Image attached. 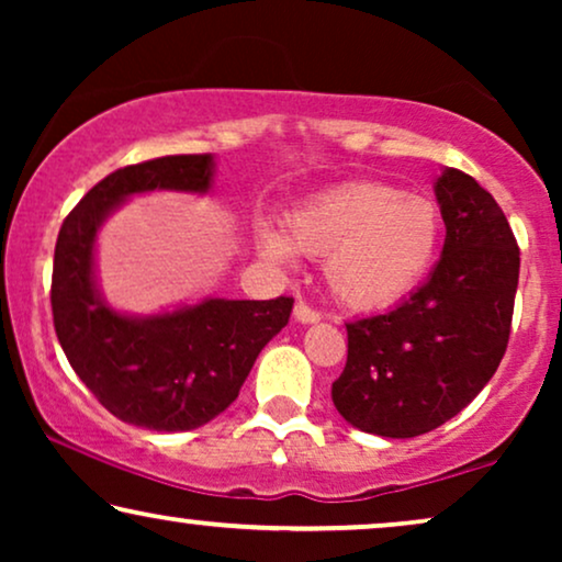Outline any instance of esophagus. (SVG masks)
<instances>
[{
  "label": "esophagus",
  "instance_id": "obj_1",
  "mask_svg": "<svg viewBox=\"0 0 562 562\" xmlns=\"http://www.w3.org/2000/svg\"><path fill=\"white\" fill-rule=\"evenodd\" d=\"M294 319L302 322V325H317V322L322 319V314L317 310H312V306L299 302L294 306Z\"/></svg>",
  "mask_w": 562,
  "mask_h": 562
}]
</instances>
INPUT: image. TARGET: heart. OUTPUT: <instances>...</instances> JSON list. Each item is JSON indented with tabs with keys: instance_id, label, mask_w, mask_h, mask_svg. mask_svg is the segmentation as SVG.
<instances>
[{
	"instance_id": "obj_1",
	"label": "heart",
	"mask_w": 562,
	"mask_h": 562,
	"mask_svg": "<svg viewBox=\"0 0 562 562\" xmlns=\"http://www.w3.org/2000/svg\"><path fill=\"white\" fill-rule=\"evenodd\" d=\"M442 217L432 199L389 183H342L304 199L286 233L258 222L266 260L291 266L299 252L325 259V281L352 312L389 310L425 279L440 248Z\"/></svg>"
}]
</instances>
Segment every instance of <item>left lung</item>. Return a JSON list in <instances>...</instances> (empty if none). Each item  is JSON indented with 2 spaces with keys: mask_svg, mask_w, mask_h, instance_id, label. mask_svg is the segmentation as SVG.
I'll use <instances>...</instances> for the list:
<instances>
[{
  "mask_svg": "<svg viewBox=\"0 0 562 562\" xmlns=\"http://www.w3.org/2000/svg\"><path fill=\"white\" fill-rule=\"evenodd\" d=\"M435 196L445 222L435 271L394 310L348 322V363L333 402L348 425L406 440L465 409L509 342L519 248L496 199L458 168Z\"/></svg>",
  "mask_w": 562,
  "mask_h": 562,
  "instance_id": "8db88e82",
  "label": "left lung"
}]
</instances>
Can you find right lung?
I'll return each mask as SVG.
<instances>
[{
  "label": "right lung",
  "instance_id": "right-lung-1",
  "mask_svg": "<svg viewBox=\"0 0 562 562\" xmlns=\"http://www.w3.org/2000/svg\"><path fill=\"white\" fill-rule=\"evenodd\" d=\"M214 156H166L120 168L64 220L53 258V325L76 375L106 412L156 432H189L240 394L260 350L286 327L294 299L206 296L158 314L120 312L97 279V235L127 199L210 194Z\"/></svg>",
  "mask_w": 562,
  "mask_h": 562
}]
</instances>
